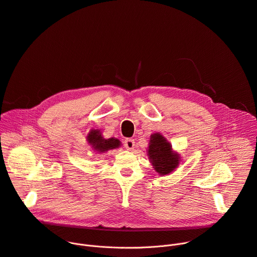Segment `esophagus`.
<instances>
[{"label": "esophagus", "instance_id": "34e87169", "mask_svg": "<svg viewBox=\"0 0 257 257\" xmlns=\"http://www.w3.org/2000/svg\"><path fill=\"white\" fill-rule=\"evenodd\" d=\"M123 144H124V146H125V148L127 150H132L134 148V146H135V141L133 139H125Z\"/></svg>", "mask_w": 257, "mask_h": 257}]
</instances>
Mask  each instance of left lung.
<instances>
[{
    "label": "left lung",
    "mask_w": 257,
    "mask_h": 257,
    "mask_svg": "<svg viewBox=\"0 0 257 257\" xmlns=\"http://www.w3.org/2000/svg\"><path fill=\"white\" fill-rule=\"evenodd\" d=\"M148 156L154 170L160 175L170 174L179 165V155L173 152L171 144L161 134L151 136Z\"/></svg>",
    "instance_id": "left-lung-1"
}]
</instances>
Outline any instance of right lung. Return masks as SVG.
<instances>
[{"label": "right lung", "mask_w": 257, "mask_h": 257, "mask_svg": "<svg viewBox=\"0 0 257 257\" xmlns=\"http://www.w3.org/2000/svg\"><path fill=\"white\" fill-rule=\"evenodd\" d=\"M87 141L91 145V147L98 152H104L120 146L119 140L115 139V138H110V139L106 140L102 137L100 131L97 130H93L89 133V135L87 136Z\"/></svg>", "instance_id": "1"}]
</instances>
